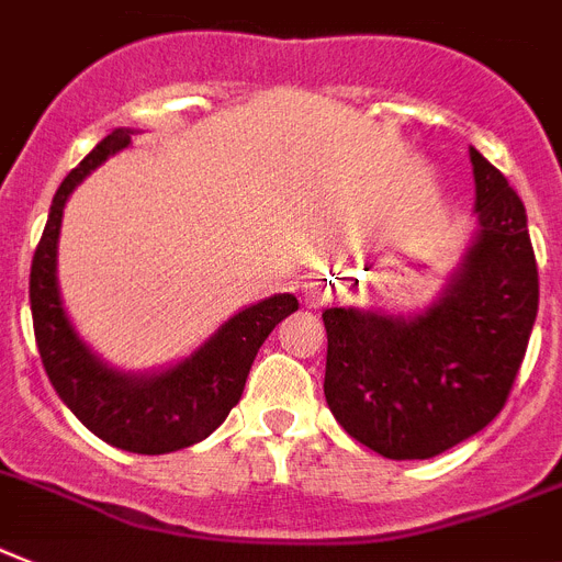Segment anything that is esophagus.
Segmentation results:
<instances>
[{"label": "esophagus", "mask_w": 562, "mask_h": 562, "mask_svg": "<svg viewBox=\"0 0 562 562\" xmlns=\"http://www.w3.org/2000/svg\"><path fill=\"white\" fill-rule=\"evenodd\" d=\"M305 296H308L311 305H319L328 296V291L323 289V285H317V282H311V285H305Z\"/></svg>", "instance_id": "34e87169"}]
</instances>
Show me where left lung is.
Segmentation results:
<instances>
[{"label": "left lung", "instance_id": "1", "mask_svg": "<svg viewBox=\"0 0 562 562\" xmlns=\"http://www.w3.org/2000/svg\"><path fill=\"white\" fill-rule=\"evenodd\" d=\"M477 231L431 305L414 314L325 308V403L389 460H428L483 431L506 405L537 319L526 205L477 148Z\"/></svg>", "mask_w": 562, "mask_h": 562}]
</instances>
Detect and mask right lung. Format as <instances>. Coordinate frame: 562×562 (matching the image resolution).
I'll list each match as a JSON object with an SVG mask.
<instances>
[{
  "label": "right lung",
  "instance_id": "obj_1",
  "mask_svg": "<svg viewBox=\"0 0 562 562\" xmlns=\"http://www.w3.org/2000/svg\"><path fill=\"white\" fill-rule=\"evenodd\" d=\"M131 128H116L63 179L50 202L31 266V314L42 366L59 400L88 431L134 454H168L205 440L239 403L259 346L296 311L294 294H273L225 319L188 357L154 371L108 366L77 334L59 294L56 254L63 211L74 188L108 157L131 145Z\"/></svg>",
  "mask_w": 562,
  "mask_h": 562
}]
</instances>
